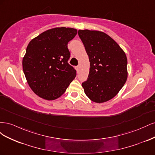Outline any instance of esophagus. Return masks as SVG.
I'll list each match as a JSON object with an SVG mask.
<instances>
[{
    "mask_svg": "<svg viewBox=\"0 0 155 155\" xmlns=\"http://www.w3.org/2000/svg\"><path fill=\"white\" fill-rule=\"evenodd\" d=\"M76 70H77V72L78 73V72H79V66H77V67H76Z\"/></svg>",
    "mask_w": 155,
    "mask_h": 155,
    "instance_id": "esophagus-1",
    "label": "esophagus"
}]
</instances>
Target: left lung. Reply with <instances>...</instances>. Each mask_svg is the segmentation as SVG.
Here are the masks:
<instances>
[{
	"mask_svg": "<svg viewBox=\"0 0 155 155\" xmlns=\"http://www.w3.org/2000/svg\"><path fill=\"white\" fill-rule=\"evenodd\" d=\"M90 61L87 81L82 83L85 94L96 103L113 98L127 78V59L116 42L105 33L78 31Z\"/></svg>",
	"mask_w": 155,
	"mask_h": 155,
	"instance_id": "left-lung-1",
	"label": "left lung"
}]
</instances>
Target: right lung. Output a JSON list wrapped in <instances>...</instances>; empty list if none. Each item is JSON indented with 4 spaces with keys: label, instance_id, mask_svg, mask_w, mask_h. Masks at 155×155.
Masks as SVG:
<instances>
[{
    "label": "right lung",
    "instance_id": "add662e5",
    "mask_svg": "<svg viewBox=\"0 0 155 155\" xmlns=\"http://www.w3.org/2000/svg\"><path fill=\"white\" fill-rule=\"evenodd\" d=\"M77 32L71 28H55L43 32L28 45L23 72L30 87L39 97L57 99L76 76V70L68 63V43Z\"/></svg>",
    "mask_w": 155,
    "mask_h": 155
}]
</instances>
